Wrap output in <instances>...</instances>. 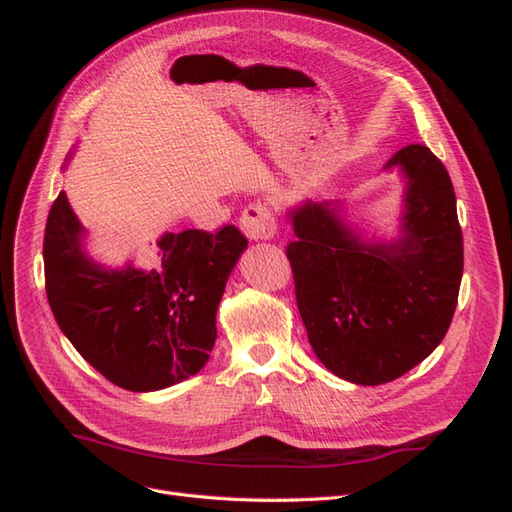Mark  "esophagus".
<instances>
[{
    "mask_svg": "<svg viewBox=\"0 0 512 512\" xmlns=\"http://www.w3.org/2000/svg\"><path fill=\"white\" fill-rule=\"evenodd\" d=\"M241 228L247 239L262 241L273 239L277 235V222L271 207L267 203H250L241 213Z\"/></svg>",
    "mask_w": 512,
    "mask_h": 512,
    "instance_id": "obj_1",
    "label": "esophagus"
}]
</instances>
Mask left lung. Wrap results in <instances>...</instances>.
<instances>
[{"label":"left lung","mask_w":512,"mask_h":512,"mask_svg":"<svg viewBox=\"0 0 512 512\" xmlns=\"http://www.w3.org/2000/svg\"><path fill=\"white\" fill-rule=\"evenodd\" d=\"M408 177L404 237L367 245L335 209L307 203L290 213L286 245L297 307L322 365L354 384L391 382L438 348L457 307L463 237L444 164L423 145L386 166Z\"/></svg>","instance_id":"1"}]
</instances>
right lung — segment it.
<instances>
[{
	"mask_svg": "<svg viewBox=\"0 0 512 512\" xmlns=\"http://www.w3.org/2000/svg\"><path fill=\"white\" fill-rule=\"evenodd\" d=\"M81 224L61 192L44 228V286L59 329L121 389L145 393L198 374L215 344V314L247 247L224 224L168 232L158 269L108 271L81 250Z\"/></svg>",
	"mask_w": 512,
	"mask_h": 512,
	"instance_id": "add662e5",
	"label": "right lung"
}]
</instances>
